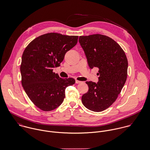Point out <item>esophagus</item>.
Wrapping results in <instances>:
<instances>
[{"label": "esophagus", "mask_w": 150, "mask_h": 150, "mask_svg": "<svg viewBox=\"0 0 150 150\" xmlns=\"http://www.w3.org/2000/svg\"><path fill=\"white\" fill-rule=\"evenodd\" d=\"M81 81H79V80H76V83H81Z\"/></svg>", "instance_id": "esophagus-1"}]
</instances>
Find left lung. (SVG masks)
<instances>
[{"label":"left lung","mask_w":150,"mask_h":150,"mask_svg":"<svg viewBox=\"0 0 150 150\" xmlns=\"http://www.w3.org/2000/svg\"><path fill=\"white\" fill-rule=\"evenodd\" d=\"M79 42L91 69H99L98 81H86L87 93L82 103L94 112L104 110L116 101L127 78L128 60L123 49L113 40L101 34L80 36Z\"/></svg>","instance_id":"1"}]
</instances>
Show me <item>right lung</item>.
<instances>
[{
    "label": "right lung",
    "mask_w": 150,
    "mask_h": 150,
    "mask_svg": "<svg viewBox=\"0 0 150 150\" xmlns=\"http://www.w3.org/2000/svg\"><path fill=\"white\" fill-rule=\"evenodd\" d=\"M78 38L47 33L31 41L23 52L20 67L22 86L33 104L43 111L58 107L65 97V89L75 83L73 78H60L53 69L60 66Z\"/></svg>",
    "instance_id": "1"
}]
</instances>
